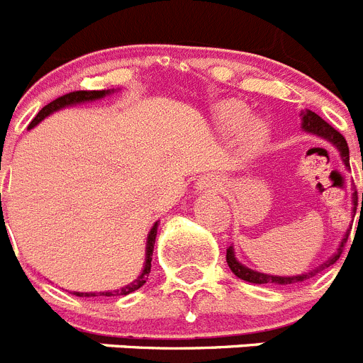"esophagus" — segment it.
Segmentation results:
<instances>
[{"instance_id":"esophagus-1","label":"esophagus","mask_w":363,"mask_h":363,"mask_svg":"<svg viewBox=\"0 0 363 363\" xmlns=\"http://www.w3.org/2000/svg\"><path fill=\"white\" fill-rule=\"evenodd\" d=\"M198 187L207 189V191H218L222 187V182H220L218 176H203L200 182H198Z\"/></svg>"}]
</instances>
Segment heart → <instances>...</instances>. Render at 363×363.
<instances>
[{"mask_svg": "<svg viewBox=\"0 0 363 363\" xmlns=\"http://www.w3.org/2000/svg\"><path fill=\"white\" fill-rule=\"evenodd\" d=\"M247 117V110L240 102H224L218 106V121L220 125L228 130H237L242 126ZM266 138V126L261 121H252L250 125L244 126L240 145L244 152H255L261 147Z\"/></svg>", "mask_w": 363, "mask_h": 363, "instance_id": "obj_1", "label": "heart"}]
</instances>
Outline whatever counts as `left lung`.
Here are the masks:
<instances>
[{
    "label": "left lung",
    "mask_w": 363,
    "mask_h": 363,
    "mask_svg": "<svg viewBox=\"0 0 363 363\" xmlns=\"http://www.w3.org/2000/svg\"><path fill=\"white\" fill-rule=\"evenodd\" d=\"M301 128L305 130V132H308V134L320 135V138L327 139L329 143H333L334 147L340 150V156H342L345 167H349V147H347L345 138H343V135L340 134L337 130H334L333 126L327 123V121H323L320 116H318V113H314V111H311V110L301 111ZM347 237H349V235H345V238H343L342 244H340V247H337V252L334 253L333 257H330L329 261H325L323 264H320L318 268H314V270L306 272V274L292 275V277H281V275L261 274V272L250 270L247 266L240 264V262L237 261V257H235V252H233V246L228 247V253H225V261H228V266L231 268V272H233V274L237 275L238 279L247 281V283H255V284H294V283H301V281H306V279L314 277L315 274L323 272L325 268H329L330 264H334V262L340 259V253H342L343 242H347Z\"/></svg>",
    "instance_id": "8db88e82"
}]
</instances>
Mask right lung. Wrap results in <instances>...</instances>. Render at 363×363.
<instances>
[{
  "label": "right lung",
  "instance_id": "add662e5",
  "mask_svg": "<svg viewBox=\"0 0 363 363\" xmlns=\"http://www.w3.org/2000/svg\"><path fill=\"white\" fill-rule=\"evenodd\" d=\"M113 91V89H111ZM110 89H101V91H71V93H66V95H62V97L55 99L52 102H49L48 106H43L42 110L38 111V116L34 117L33 121H30L29 128H34V126L38 125L40 121L45 119L48 116H51L52 111H58L62 110V108L66 106H73V104H80V102H89V101H97V99H102L106 97V95H110ZM156 235H157V222L154 225H152L150 233H148L147 237V255H145V266H143V272L138 275V279H134L132 283L126 284V286L119 288V290H108V292H71L73 296H79V297H95V296H104V297H111V296H128V294L135 292L138 288L143 286L145 283H147L148 279V274H150V262H152V252H154V242H156Z\"/></svg>",
  "mask_w": 363,
  "mask_h": 363
}]
</instances>
